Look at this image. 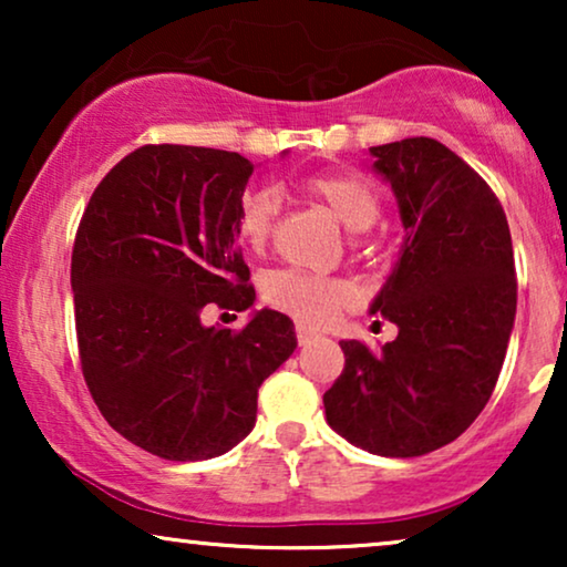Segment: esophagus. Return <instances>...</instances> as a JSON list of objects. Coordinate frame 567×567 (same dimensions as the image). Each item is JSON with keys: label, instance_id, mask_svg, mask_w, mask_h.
Masks as SVG:
<instances>
[{"label": "esophagus", "instance_id": "34e87169", "mask_svg": "<svg viewBox=\"0 0 567 567\" xmlns=\"http://www.w3.org/2000/svg\"><path fill=\"white\" fill-rule=\"evenodd\" d=\"M297 338H299V346H309L315 338H320V336H317L315 330H309L307 324H297Z\"/></svg>", "mask_w": 567, "mask_h": 567}]
</instances>
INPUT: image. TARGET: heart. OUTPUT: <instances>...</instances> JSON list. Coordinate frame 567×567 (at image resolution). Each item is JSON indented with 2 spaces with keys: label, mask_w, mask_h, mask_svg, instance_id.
<instances>
[{
  "label": "heart",
  "mask_w": 567,
  "mask_h": 567,
  "mask_svg": "<svg viewBox=\"0 0 567 567\" xmlns=\"http://www.w3.org/2000/svg\"><path fill=\"white\" fill-rule=\"evenodd\" d=\"M301 190L317 204L328 208L332 219L348 231L361 235L369 231L382 216V193L369 177L353 173H317L301 183ZM278 200L276 193L258 188L245 193L237 208V235L247 247L260 250L274 235ZM262 293L270 305L284 309L307 324H324L336 320L340 309L351 305V284L340 278H322L299 274V270H278L266 278Z\"/></svg>",
  "instance_id": "heart-1"
}]
</instances>
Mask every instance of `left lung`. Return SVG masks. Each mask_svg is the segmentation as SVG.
Listing matches in <instances>:
<instances>
[{"label": "left lung", "mask_w": 567, "mask_h": 567, "mask_svg": "<svg viewBox=\"0 0 567 567\" xmlns=\"http://www.w3.org/2000/svg\"><path fill=\"white\" fill-rule=\"evenodd\" d=\"M405 229L369 312L398 324L382 351L340 340L324 392L330 429L382 456H421L462 436L498 382L516 317L514 245L501 200L436 138L371 146Z\"/></svg>", "instance_id": "left-lung-1"}]
</instances>
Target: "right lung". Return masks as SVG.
I'll return each instance as SVG.
<instances>
[{"instance_id": "obj_1", "label": "right lung", "mask_w": 567, "mask_h": 567, "mask_svg": "<svg viewBox=\"0 0 567 567\" xmlns=\"http://www.w3.org/2000/svg\"><path fill=\"white\" fill-rule=\"evenodd\" d=\"M286 154V152H284ZM255 165L237 152L150 144L92 193L76 229L72 291L82 374L123 439L169 462L227 454L255 429L258 390L297 348L289 317L258 309L237 208Z\"/></svg>"}]
</instances>
